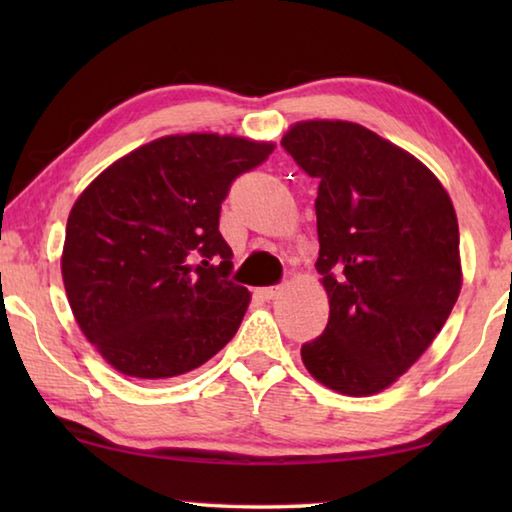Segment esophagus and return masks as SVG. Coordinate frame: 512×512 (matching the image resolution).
<instances>
[{
	"instance_id": "34e87169",
	"label": "esophagus",
	"mask_w": 512,
	"mask_h": 512,
	"mask_svg": "<svg viewBox=\"0 0 512 512\" xmlns=\"http://www.w3.org/2000/svg\"><path fill=\"white\" fill-rule=\"evenodd\" d=\"M280 291H282V287H264V289H259L257 293H259V298L273 300V298L280 296Z\"/></svg>"
}]
</instances>
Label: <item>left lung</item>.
<instances>
[{
  "label": "left lung",
  "instance_id": "1",
  "mask_svg": "<svg viewBox=\"0 0 512 512\" xmlns=\"http://www.w3.org/2000/svg\"><path fill=\"white\" fill-rule=\"evenodd\" d=\"M282 149L318 178L316 268L329 320L302 343V361L332 391H384L429 348L461 293L454 205L422 162L350 121H302Z\"/></svg>",
  "mask_w": 512,
  "mask_h": 512
}]
</instances>
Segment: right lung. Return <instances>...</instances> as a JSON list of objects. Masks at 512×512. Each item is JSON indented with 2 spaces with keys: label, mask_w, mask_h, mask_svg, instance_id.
<instances>
[{
  "label": "right lung",
  "mask_w": 512,
  "mask_h": 512,
  "mask_svg": "<svg viewBox=\"0 0 512 512\" xmlns=\"http://www.w3.org/2000/svg\"><path fill=\"white\" fill-rule=\"evenodd\" d=\"M273 151L230 135H169L128 153L67 219L63 282L85 339L112 368L167 379L228 343L250 293L219 232L235 180Z\"/></svg>",
  "instance_id": "right-lung-1"
}]
</instances>
